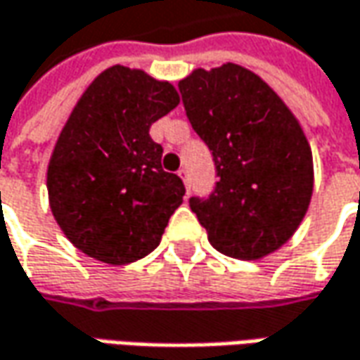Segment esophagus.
<instances>
[{"label": "esophagus", "instance_id": "1", "mask_svg": "<svg viewBox=\"0 0 360 360\" xmlns=\"http://www.w3.org/2000/svg\"><path fill=\"white\" fill-rule=\"evenodd\" d=\"M179 177L183 179V183H185V187L189 189V171H187V169H179Z\"/></svg>", "mask_w": 360, "mask_h": 360}]
</instances>
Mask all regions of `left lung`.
Here are the masks:
<instances>
[{
    "mask_svg": "<svg viewBox=\"0 0 360 360\" xmlns=\"http://www.w3.org/2000/svg\"><path fill=\"white\" fill-rule=\"evenodd\" d=\"M179 91L217 169L213 193L189 199L209 243L241 261L277 251L313 195V153L301 123L265 81L237 63L195 69Z\"/></svg>",
    "mask_w": 360,
    "mask_h": 360,
    "instance_id": "obj_1",
    "label": "left lung"
}]
</instances>
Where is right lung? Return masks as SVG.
Segmentation results:
<instances>
[{
  "instance_id": "obj_1",
  "label": "right lung",
  "mask_w": 360,
  "mask_h": 360,
  "mask_svg": "<svg viewBox=\"0 0 360 360\" xmlns=\"http://www.w3.org/2000/svg\"><path fill=\"white\" fill-rule=\"evenodd\" d=\"M177 105L169 81L123 65L105 69L83 91L47 167L51 213L79 251L127 265L161 243L185 187L163 171V147L149 129Z\"/></svg>"
}]
</instances>
